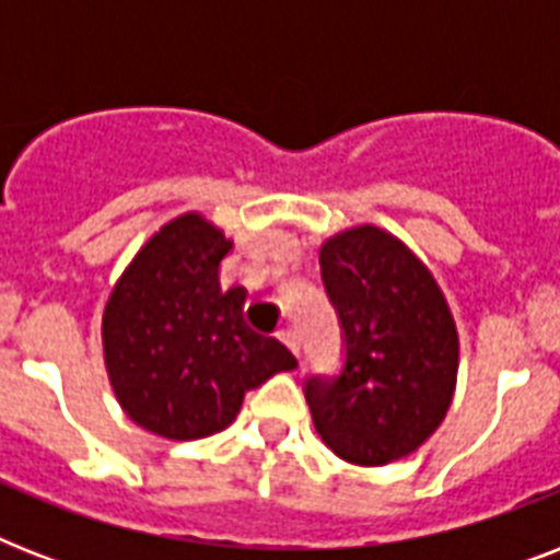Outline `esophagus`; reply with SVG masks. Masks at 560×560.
Returning a JSON list of instances; mask_svg holds the SVG:
<instances>
[{"instance_id": "obj_1", "label": "esophagus", "mask_w": 560, "mask_h": 560, "mask_svg": "<svg viewBox=\"0 0 560 560\" xmlns=\"http://www.w3.org/2000/svg\"><path fill=\"white\" fill-rule=\"evenodd\" d=\"M279 340L284 342V346H288V349L293 351V354H296V358H299V349H302V346H299V334L293 331V328H281Z\"/></svg>"}]
</instances>
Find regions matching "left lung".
<instances>
[{"label": "left lung", "mask_w": 560, "mask_h": 560, "mask_svg": "<svg viewBox=\"0 0 560 560\" xmlns=\"http://www.w3.org/2000/svg\"><path fill=\"white\" fill-rule=\"evenodd\" d=\"M346 337L340 377L305 383L316 433L340 459L381 468L416 453L447 416L459 334L442 288L400 237L372 223L319 246Z\"/></svg>", "instance_id": "1"}]
</instances>
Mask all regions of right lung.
<instances>
[{
    "label": "right lung",
    "instance_id": "add662e5",
    "mask_svg": "<svg viewBox=\"0 0 560 560\" xmlns=\"http://www.w3.org/2000/svg\"><path fill=\"white\" fill-rule=\"evenodd\" d=\"M232 249L200 211L168 220L109 293L101 340L109 386L130 421L171 442L226 430L244 395L296 358L244 323V288H220Z\"/></svg>",
    "mask_w": 560,
    "mask_h": 560
}]
</instances>
